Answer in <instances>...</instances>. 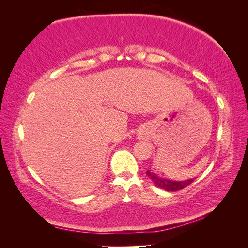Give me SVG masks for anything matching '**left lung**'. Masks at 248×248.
<instances>
[{
	"label": "left lung",
	"instance_id": "obj_1",
	"mask_svg": "<svg viewBox=\"0 0 248 248\" xmlns=\"http://www.w3.org/2000/svg\"><path fill=\"white\" fill-rule=\"evenodd\" d=\"M146 175L152 179V182L155 184V186H157L158 188L164 189L166 191H178L180 189H184L185 187H187L188 185H190L192 182H194V179L184 180V182H175V180L158 177V176H156L155 174L151 173L150 170H146Z\"/></svg>",
	"mask_w": 248,
	"mask_h": 248
}]
</instances>
